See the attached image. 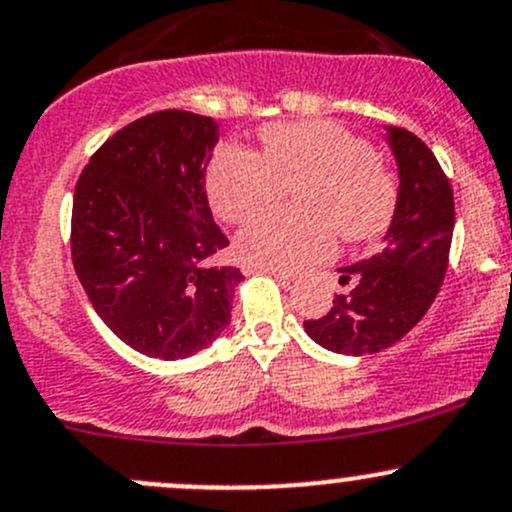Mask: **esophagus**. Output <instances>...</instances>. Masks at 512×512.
Wrapping results in <instances>:
<instances>
[{
  "mask_svg": "<svg viewBox=\"0 0 512 512\" xmlns=\"http://www.w3.org/2000/svg\"><path fill=\"white\" fill-rule=\"evenodd\" d=\"M245 272H267V274H272V277L274 279H279V282H282V284H289V282H292V274H289V272H279V270H265V267H255V265H247L245 267Z\"/></svg>",
  "mask_w": 512,
  "mask_h": 512,
  "instance_id": "esophagus-1",
  "label": "esophagus"
}]
</instances>
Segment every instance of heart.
<instances>
[{
	"label": "heart",
	"mask_w": 512,
	"mask_h": 512,
	"mask_svg": "<svg viewBox=\"0 0 512 512\" xmlns=\"http://www.w3.org/2000/svg\"><path fill=\"white\" fill-rule=\"evenodd\" d=\"M262 154L223 147L208 166L215 213L242 223L294 188L304 213L272 211L247 223L238 255L247 265L294 272L326 260L336 233L348 242L380 238L397 208V186L373 147L336 122L270 125L260 134Z\"/></svg>",
	"instance_id": "1"
}]
</instances>
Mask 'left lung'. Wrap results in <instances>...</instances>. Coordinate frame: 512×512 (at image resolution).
<instances>
[{
  "instance_id": "1",
  "label": "left lung",
  "mask_w": 512,
  "mask_h": 512,
  "mask_svg": "<svg viewBox=\"0 0 512 512\" xmlns=\"http://www.w3.org/2000/svg\"><path fill=\"white\" fill-rule=\"evenodd\" d=\"M400 191L385 247L370 260L338 267L346 294H336L306 333L333 353H378L422 321L449 267L454 191L432 149L402 127H387Z\"/></svg>"
}]
</instances>
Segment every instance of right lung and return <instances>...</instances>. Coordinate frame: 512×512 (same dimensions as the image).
<instances>
[{
	"label": "right lung",
	"mask_w": 512,
	"mask_h": 512,
	"mask_svg": "<svg viewBox=\"0 0 512 512\" xmlns=\"http://www.w3.org/2000/svg\"><path fill=\"white\" fill-rule=\"evenodd\" d=\"M215 142L213 117L152 112L112 134L75 184V274L107 328L149 358H188L230 324L242 274L213 265L228 247L206 196Z\"/></svg>",
	"instance_id": "1"
}]
</instances>
